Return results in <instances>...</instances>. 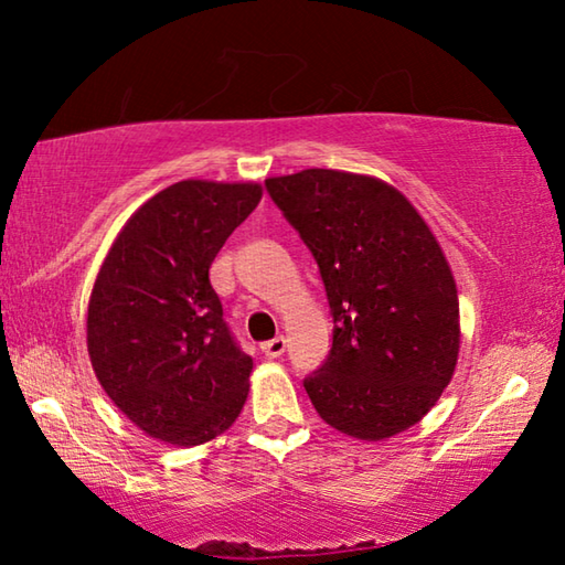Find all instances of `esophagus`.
I'll list each match as a JSON object with an SVG mask.
<instances>
[{"label": "esophagus", "mask_w": 565, "mask_h": 565, "mask_svg": "<svg viewBox=\"0 0 565 565\" xmlns=\"http://www.w3.org/2000/svg\"><path fill=\"white\" fill-rule=\"evenodd\" d=\"M262 353L266 359H279L281 353L286 351V339L284 337H276V339H269V341H264L262 343Z\"/></svg>", "instance_id": "esophagus-1"}]
</instances>
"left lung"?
<instances>
[{
  "label": "left lung",
  "instance_id": "left-lung-1",
  "mask_svg": "<svg viewBox=\"0 0 565 565\" xmlns=\"http://www.w3.org/2000/svg\"><path fill=\"white\" fill-rule=\"evenodd\" d=\"M319 264L333 343L303 379L329 426L381 441L424 418L458 359V294L431 228L384 181L333 169L266 179Z\"/></svg>",
  "mask_w": 565,
  "mask_h": 565
}]
</instances>
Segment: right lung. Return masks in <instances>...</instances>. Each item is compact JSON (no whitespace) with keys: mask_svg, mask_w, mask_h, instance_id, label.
I'll return each instance as SVG.
<instances>
[{"mask_svg":"<svg viewBox=\"0 0 565 565\" xmlns=\"http://www.w3.org/2000/svg\"><path fill=\"white\" fill-rule=\"evenodd\" d=\"M259 202V184L177 181L139 206L102 264L89 359L107 396L151 438L196 446L242 414L254 361L224 321L209 266Z\"/></svg>","mask_w":565,"mask_h":565,"instance_id":"obj_1","label":"right lung"}]
</instances>
